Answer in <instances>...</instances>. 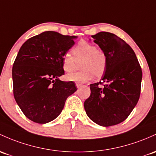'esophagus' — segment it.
<instances>
[{"instance_id":"esophagus-1","label":"esophagus","mask_w":156,"mask_h":156,"mask_svg":"<svg viewBox=\"0 0 156 156\" xmlns=\"http://www.w3.org/2000/svg\"><path fill=\"white\" fill-rule=\"evenodd\" d=\"M75 85H76V87H78V88H79L80 87L82 86V83H79V82H76V83H75Z\"/></svg>"}]
</instances>
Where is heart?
Masks as SVG:
<instances>
[{"label":"heart","instance_id":"heart-1","mask_svg":"<svg viewBox=\"0 0 156 156\" xmlns=\"http://www.w3.org/2000/svg\"><path fill=\"white\" fill-rule=\"evenodd\" d=\"M72 53H65L62 57L63 69L70 73L76 69L81 61L82 69L77 73H70L66 79L73 81H88L96 75L100 78L105 73L107 67V57L102 49L86 41H81L72 49Z\"/></svg>","mask_w":156,"mask_h":156}]
</instances>
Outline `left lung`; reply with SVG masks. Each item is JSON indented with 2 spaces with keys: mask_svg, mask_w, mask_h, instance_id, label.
<instances>
[{
  "mask_svg": "<svg viewBox=\"0 0 156 156\" xmlns=\"http://www.w3.org/2000/svg\"><path fill=\"white\" fill-rule=\"evenodd\" d=\"M92 37L106 53L108 63L101 81L90 84L91 93L83 106L92 121L113 126L124 121L138 103L141 68L133 49L121 37L107 32Z\"/></svg>",
  "mask_w": 156,
  "mask_h": 156,
  "instance_id": "obj_1",
  "label": "left lung"
}]
</instances>
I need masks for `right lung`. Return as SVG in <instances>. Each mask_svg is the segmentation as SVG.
Instances as JSON below:
<instances>
[{"label": "right lung", "instance_id": "add662e5", "mask_svg": "<svg viewBox=\"0 0 156 156\" xmlns=\"http://www.w3.org/2000/svg\"><path fill=\"white\" fill-rule=\"evenodd\" d=\"M76 36L47 31L30 37L20 47L12 66L13 94L27 118L38 124L50 122L77 90L73 81H62V57Z\"/></svg>", "mask_w": 156, "mask_h": 156}]
</instances>
